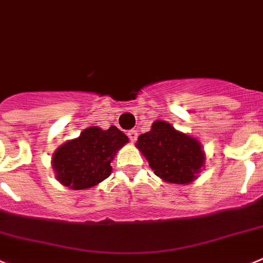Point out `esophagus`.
Masks as SVG:
<instances>
[{"label":"esophagus","mask_w":263,"mask_h":263,"mask_svg":"<svg viewBox=\"0 0 263 263\" xmlns=\"http://www.w3.org/2000/svg\"><path fill=\"white\" fill-rule=\"evenodd\" d=\"M127 136L129 137V140H131V143H135V141H136V140H137V132L135 131V129H131V131H128Z\"/></svg>","instance_id":"esophagus-1"}]
</instances>
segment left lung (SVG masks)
<instances>
[{"label": "left lung", "instance_id": "obj_1", "mask_svg": "<svg viewBox=\"0 0 263 263\" xmlns=\"http://www.w3.org/2000/svg\"><path fill=\"white\" fill-rule=\"evenodd\" d=\"M136 148L162 180L190 184L205 165L202 145L195 137L176 131L165 120H156L152 129L140 135Z\"/></svg>", "mask_w": 263, "mask_h": 263}]
</instances>
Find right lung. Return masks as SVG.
Wrapping results in <instances>:
<instances>
[{
    "label": "right lung",
    "mask_w": 263,
    "mask_h": 263,
    "mask_svg": "<svg viewBox=\"0 0 263 263\" xmlns=\"http://www.w3.org/2000/svg\"><path fill=\"white\" fill-rule=\"evenodd\" d=\"M127 143L128 137L115 126L85 128L79 137L68 140L54 152L51 166L55 178L71 190L95 187L109 178L115 153Z\"/></svg>",
    "instance_id": "obj_1"
}]
</instances>
